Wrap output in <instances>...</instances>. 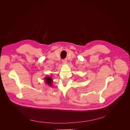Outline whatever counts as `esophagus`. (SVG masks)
Listing matches in <instances>:
<instances>
[{
	"label": "esophagus",
	"mask_w": 130,
	"mask_h": 130,
	"mask_svg": "<svg viewBox=\"0 0 130 130\" xmlns=\"http://www.w3.org/2000/svg\"><path fill=\"white\" fill-rule=\"evenodd\" d=\"M67 62V60H66V59H64V60H62V62L63 63H66Z\"/></svg>",
	"instance_id": "esophagus-1"
}]
</instances>
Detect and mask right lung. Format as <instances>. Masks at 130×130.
I'll list each match as a JSON object with an SVG mask.
<instances>
[{"instance_id":"right-lung-1","label":"right lung","mask_w":130,"mask_h":130,"mask_svg":"<svg viewBox=\"0 0 130 130\" xmlns=\"http://www.w3.org/2000/svg\"><path fill=\"white\" fill-rule=\"evenodd\" d=\"M44 79L45 80V83L47 85L50 86L52 85V84L53 83V80H52V77H51L50 76H46L45 77Z\"/></svg>"}]
</instances>
